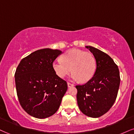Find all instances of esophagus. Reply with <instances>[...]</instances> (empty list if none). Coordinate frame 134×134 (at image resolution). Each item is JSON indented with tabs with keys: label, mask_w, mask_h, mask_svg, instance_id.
I'll return each mask as SVG.
<instances>
[{
	"label": "esophagus",
	"mask_w": 134,
	"mask_h": 134,
	"mask_svg": "<svg viewBox=\"0 0 134 134\" xmlns=\"http://www.w3.org/2000/svg\"><path fill=\"white\" fill-rule=\"evenodd\" d=\"M67 85H68L69 87L74 86V84H72V83H70V82H67Z\"/></svg>",
	"instance_id": "obj_1"
}]
</instances>
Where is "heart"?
Here are the masks:
<instances>
[{"label":"heart","mask_w":134,"mask_h":134,"mask_svg":"<svg viewBox=\"0 0 134 134\" xmlns=\"http://www.w3.org/2000/svg\"><path fill=\"white\" fill-rule=\"evenodd\" d=\"M53 68L59 77L64 78L72 70V79L87 82L96 72V60L90 52L71 49L62 55V60L53 62Z\"/></svg>","instance_id":"heart-1"}]
</instances>
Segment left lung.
<instances>
[{"label":"left lung","instance_id":"left-lung-1","mask_svg":"<svg viewBox=\"0 0 134 134\" xmlns=\"http://www.w3.org/2000/svg\"><path fill=\"white\" fill-rule=\"evenodd\" d=\"M96 60V70L91 79L77 85V101L86 116L98 118L105 114L116 100L120 82L119 69L113 60L104 52L86 46Z\"/></svg>","mask_w":134,"mask_h":134}]
</instances>
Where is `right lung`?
Returning <instances> with one entry per match:
<instances>
[{"label":"right lung","instance_id":"right-lung-1","mask_svg":"<svg viewBox=\"0 0 134 134\" xmlns=\"http://www.w3.org/2000/svg\"><path fill=\"white\" fill-rule=\"evenodd\" d=\"M62 53L44 48L23 58L15 72L17 95L21 106L31 116L45 118L56 113L67 90V83L59 77L53 62Z\"/></svg>","mask_w":134,"mask_h":134}]
</instances>
